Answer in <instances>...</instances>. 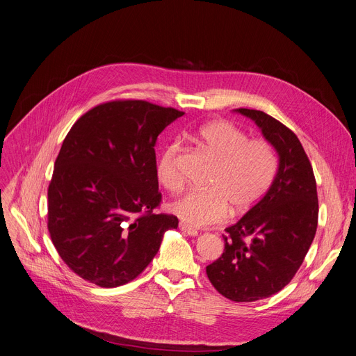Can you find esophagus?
Instances as JSON below:
<instances>
[{
    "label": "esophagus",
    "instance_id": "1",
    "mask_svg": "<svg viewBox=\"0 0 356 356\" xmlns=\"http://www.w3.org/2000/svg\"><path fill=\"white\" fill-rule=\"evenodd\" d=\"M179 228L182 229L184 233H186L188 236H191V237H195V236H198V232L195 228H193V227H190L188 224H185V222H179Z\"/></svg>",
    "mask_w": 356,
    "mask_h": 356
}]
</instances>
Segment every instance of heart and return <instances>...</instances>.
Wrapping results in <instances>:
<instances>
[{
    "mask_svg": "<svg viewBox=\"0 0 356 356\" xmlns=\"http://www.w3.org/2000/svg\"><path fill=\"white\" fill-rule=\"evenodd\" d=\"M197 140L218 163L208 186L211 190H190L171 204V211L191 227L221 221L232 207L243 213L257 204L267 193L277 171V158L271 146L248 136L225 120H216L200 128ZM181 142L165 146L158 161V179L171 193L184 185L179 170Z\"/></svg>",
    "mask_w": 356,
    "mask_h": 356,
    "instance_id": "1",
    "label": "heart"
}]
</instances>
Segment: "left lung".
Segmentation results:
<instances>
[{
    "mask_svg": "<svg viewBox=\"0 0 356 356\" xmlns=\"http://www.w3.org/2000/svg\"><path fill=\"white\" fill-rule=\"evenodd\" d=\"M252 119L273 146L279 165L264 197L225 228L224 253L207 276L233 302H254L277 293L302 266L318 228V191L312 165L298 136L270 115L234 109Z\"/></svg>",
    "mask_w": 356,
    "mask_h": 356,
    "instance_id": "left-lung-1",
    "label": "left lung"
}]
</instances>
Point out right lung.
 Segmentation results:
<instances>
[{
    "label": "right lung",
    "instance_id": "obj_1",
    "mask_svg": "<svg viewBox=\"0 0 356 356\" xmlns=\"http://www.w3.org/2000/svg\"><path fill=\"white\" fill-rule=\"evenodd\" d=\"M184 112L115 100L83 115L63 140L49 185V233L77 276L118 287L139 276L178 218L161 202L155 142Z\"/></svg>",
    "mask_w": 356,
    "mask_h": 356
}]
</instances>
